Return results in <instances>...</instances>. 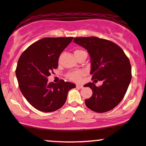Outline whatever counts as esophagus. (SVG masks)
<instances>
[{
  "label": "esophagus",
  "instance_id": "34e87169",
  "mask_svg": "<svg viewBox=\"0 0 146 146\" xmlns=\"http://www.w3.org/2000/svg\"><path fill=\"white\" fill-rule=\"evenodd\" d=\"M76 87H77V88H83V85L77 84V85H76Z\"/></svg>",
  "mask_w": 146,
  "mask_h": 146
}]
</instances>
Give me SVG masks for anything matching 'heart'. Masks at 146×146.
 <instances>
[{"label": "heart", "instance_id": "heart-1", "mask_svg": "<svg viewBox=\"0 0 146 146\" xmlns=\"http://www.w3.org/2000/svg\"><path fill=\"white\" fill-rule=\"evenodd\" d=\"M84 51L82 50H76L75 51V56H78L80 53H82ZM84 75V72L81 70H78V71H73L68 73L66 74V78L71 81L75 82H79L81 81L82 78Z\"/></svg>", "mask_w": 146, "mask_h": 146}]
</instances>
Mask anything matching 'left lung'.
Returning a JSON list of instances; mask_svg holds the SVG:
<instances>
[{
  "mask_svg": "<svg viewBox=\"0 0 146 146\" xmlns=\"http://www.w3.org/2000/svg\"><path fill=\"white\" fill-rule=\"evenodd\" d=\"M75 43L87 49L91 60L92 80L102 81V86L88 83L93 95L85 100L86 106L96 113H105L123 100L132 78L130 60L122 48L108 40L98 37L75 38ZM97 78V80L95 79Z\"/></svg>",
  "mask_w": 146,
  "mask_h": 146,
  "instance_id": "obj_1",
  "label": "left lung"
}]
</instances>
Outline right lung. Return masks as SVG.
Returning <instances> with one entry per match:
<instances>
[{"label": "right lung", "instance_id": "add662e5", "mask_svg": "<svg viewBox=\"0 0 146 146\" xmlns=\"http://www.w3.org/2000/svg\"><path fill=\"white\" fill-rule=\"evenodd\" d=\"M73 37L45 38L33 43L23 52L16 69L18 86L27 102L40 111L49 113L64 104L73 83L60 80L48 83L47 77L58 66L60 55Z\"/></svg>", "mask_w": 146, "mask_h": 146}]
</instances>
